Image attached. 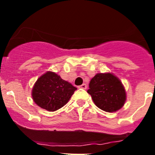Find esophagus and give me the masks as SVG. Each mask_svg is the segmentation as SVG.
I'll list each match as a JSON object with an SVG mask.
<instances>
[{
	"label": "esophagus",
	"instance_id": "1",
	"mask_svg": "<svg viewBox=\"0 0 155 155\" xmlns=\"http://www.w3.org/2000/svg\"><path fill=\"white\" fill-rule=\"evenodd\" d=\"M78 88H82V89H86V88H87V84H81V85L78 86Z\"/></svg>",
	"mask_w": 155,
	"mask_h": 155
}]
</instances>
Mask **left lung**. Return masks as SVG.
I'll return each instance as SVG.
<instances>
[{
	"label": "left lung",
	"mask_w": 155,
	"mask_h": 155,
	"mask_svg": "<svg viewBox=\"0 0 155 155\" xmlns=\"http://www.w3.org/2000/svg\"><path fill=\"white\" fill-rule=\"evenodd\" d=\"M90 94L93 102L100 109L113 113L125 104L127 93L121 81L113 73H98L89 83Z\"/></svg>",
	"instance_id": "left-lung-1"
}]
</instances>
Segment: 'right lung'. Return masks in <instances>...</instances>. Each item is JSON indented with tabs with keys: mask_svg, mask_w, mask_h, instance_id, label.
<instances>
[{
	"mask_svg": "<svg viewBox=\"0 0 155 155\" xmlns=\"http://www.w3.org/2000/svg\"><path fill=\"white\" fill-rule=\"evenodd\" d=\"M77 87L63 80L55 72L47 71L37 79L31 90V97L38 106L54 112L68 103Z\"/></svg>",
	"mask_w": 155,
	"mask_h": 155,
	"instance_id": "right-lung-1",
	"label": "right lung"
}]
</instances>
